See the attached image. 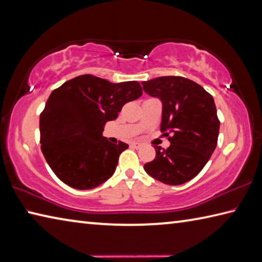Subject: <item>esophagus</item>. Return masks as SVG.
<instances>
[{"label": "esophagus", "mask_w": 262, "mask_h": 262, "mask_svg": "<svg viewBox=\"0 0 262 262\" xmlns=\"http://www.w3.org/2000/svg\"><path fill=\"white\" fill-rule=\"evenodd\" d=\"M131 147H133V148H136V149H138V148L141 147V144H140V142H132Z\"/></svg>", "instance_id": "esophagus-1"}]
</instances>
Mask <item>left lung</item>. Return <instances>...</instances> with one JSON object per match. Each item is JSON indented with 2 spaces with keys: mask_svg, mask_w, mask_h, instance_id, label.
<instances>
[{
  "mask_svg": "<svg viewBox=\"0 0 262 262\" xmlns=\"http://www.w3.org/2000/svg\"><path fill=\"white\" fill-rule=\"evenodd\" d=\"M148 95L162 102L161 131L171 145L154 146L155 159L144 165L163 184H185L200 173L216 147L220 122L209 92L181 76H162L141 82Z\"/></svg>",
  "mask_w": 262,
  "mask_h": 262,
  "instance_id": "8db88e82",
  "label": "left lung"
}]
</instances>
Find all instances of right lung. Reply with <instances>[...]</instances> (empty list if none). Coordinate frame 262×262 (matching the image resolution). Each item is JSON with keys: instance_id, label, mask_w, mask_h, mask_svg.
<instances>
[{"instance_id": "obj_1", "label": "right lung", "mask_w": 262, "mask_h": 262, "mask_svg": "<svg viewBox=\"0 0 262 262\" xmlns=\"http://www.w3.org/2000/svg\"><path fill=\"white\" fill-rule=\"evenodd\" d=\"M141 95L137 81L112 83L89 74L52 91L39 116L41 149L63 184L92 189L114 174L118 156L129 145L112 144L102 137L103 127Z\"/></svg>"}]
</instances>
